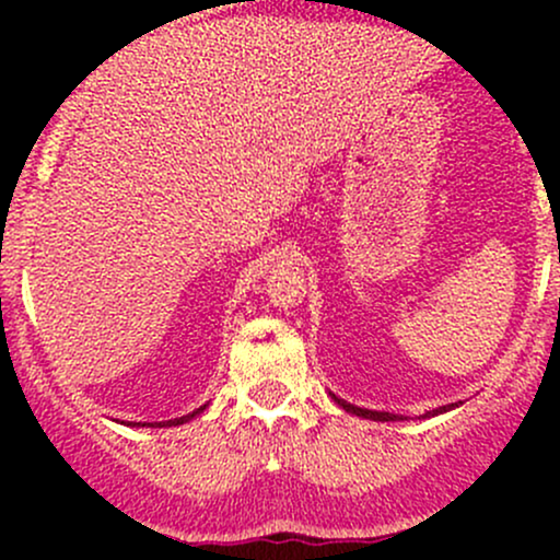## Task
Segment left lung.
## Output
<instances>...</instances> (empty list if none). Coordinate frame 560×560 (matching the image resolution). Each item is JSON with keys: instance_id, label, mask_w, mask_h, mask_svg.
Masks as SVG:
<instances>
[{"instance_id": "8db88e82", "label": "left lung", "mask_w": 560, "mask_h": 560, "mask_svg": "<svg viewBox=\"0 0 560 560\" xmlns=\"http://www.w3.org/2000/svg\"><path fill=\"white\" fill-rule=\"evenodd\" d=\"M334 400H337V397H334ZM339 405H342V408L347 410V413H355V416H363V419H374V421H397V416L395 413H378V410H365V408H358V405H350V402H345V400H337ZM455 408V405H453ZM442 410H450V405L447 408H436V410H432V413H427V416H436V413H442Z\"/></svg>"}]
</instances>
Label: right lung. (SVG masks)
Returning <instances> with one entry per match:
<instances>
[{"mask_svg": "<svg viewBox=\"0 0 560 560\" xmlns=\"http://www.w3.org/2000/svg\"><path fill=\"white\" fill-rule=\"evenodd\" d=\"M202 410V408H199ZM199 410H195V413L189 416H182V419H173V421H160V423H139V427H178V423H186L189 419H195V416L199 413Z\"/></svg>", "mask_w": 560, "mask_h": 560, "instance_id": "add662e5", "label": "right lung"}]
</instances>
